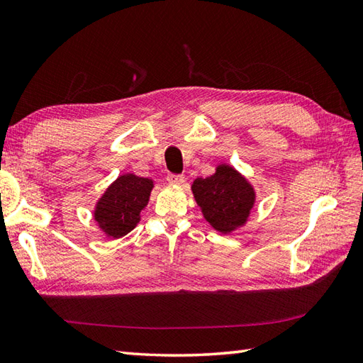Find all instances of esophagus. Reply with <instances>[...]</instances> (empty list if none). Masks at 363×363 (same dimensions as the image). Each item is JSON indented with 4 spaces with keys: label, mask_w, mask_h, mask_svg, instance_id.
I'll return each mask as SVG.
<instances>
[{
    "label": "esophagus",
    "mask_w": 363,
    "mask_h": 363,
    "mask_svg": "<svg viewBox=\"0 0 363 363\" xmlns=\"http://www.w3.org/2000/svg\"><path fill=\"white\" fill-rule=\"evenodd\" d=\"M167 181L169 182V184H174V186H179V184H182L184 182V174H168V177H167Z\"/></svg>",
    "instance_id": "1"
}]
</instances>
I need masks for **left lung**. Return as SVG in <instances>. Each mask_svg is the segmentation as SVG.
Wrapping results in <instances>:
<instances>
[{
  "mask_svg": "<svg viewBox=\"0 0 363 363\" xmlns=\"http://www.w3.org/2000/svg\"><path fill=\"white\" fill-rule=\"evenodd\" d=\"M191 191L206 221L223 234L245 225L256 199L251 184L229 165H218L217 172L206 179L198 177L191 184Z\"/></svg>",
  "mask_w": 363,
  "mask_h": 363,
  "instance_id": "1",
  "label": "left lung"
}]
</instances>
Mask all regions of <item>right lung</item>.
<instances>
[{"instance_id":"obj_1","label":"right lung","mask_w":363,"mask_h":363,"mask_svg":"<svg viewBox=\"0 0 363 363\" xmlns=\"http://www.w3.org/2000/svg\"><path fill=\"white\" fill-rule=\"evenodd\" d=\"M154 184L148 177L123 174L96 203L94 217L107 237L129 234L140 221V212L148 204Z\"/></svg>"}]
</instances>
